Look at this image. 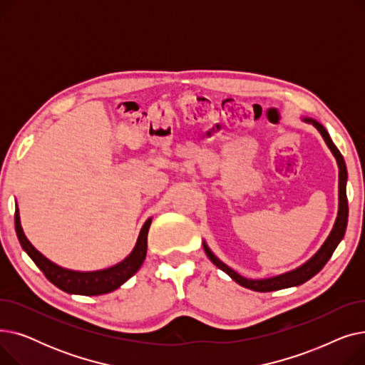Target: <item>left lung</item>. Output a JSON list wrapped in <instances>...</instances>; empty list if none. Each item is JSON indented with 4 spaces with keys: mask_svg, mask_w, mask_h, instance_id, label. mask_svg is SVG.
<instances>
[{
    "mask_svg": "<svg viewBox=\"0 0 365 365\" xmlns=\"http://www.w3.org/2000/svg\"><path fill=\"white\" fill-rule=\"evenodd\" d=\"M303 120L306 123L312 124L321 133L322 139L325 140V143H327V146L330 148L331 153L337 161V165H339V212H337V219L334 222V226L331 229L329 238L325 240L322 247L308 262L303 263L302 266L296 267V269H293L290 272H285V274H281V275H277V277H272V278H264V279H248V278L241 277L238 272H235L227 264H225L222 260H219L213 255V252L207 247V244L204 241L202 245H204V250H205V255L208 256V259L212 260L219 267V269H222L223 272H226L229 277H231L235 282L245 287V289L266 293V292L289 289V287H296V285H300V284L306 282L308 279H311L312 277H315L325 266V263L330 260V257L333 256V253L336 250V247L339 245V242L341 241V238L344 235V231H346V225H348V197H346L348 171H346V164H344L341 153L339 152V149L333 143L330 134L327 133V130L324 128V125L319 124L318 121L312 120V118H303Z\"/></svg>",
    "mask_w": 365,
    "mask_h": 365,
    "instance_id": "obj_1",
    "label": "left lung"
}]
</instances>
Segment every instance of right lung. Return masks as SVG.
<instances>
[{
	"mask_svg": "<svg viewBox=\"0 0 365 365\" xmlns=\"http://www.w3.org/2000/svg\"><path fill=\"white\" fill-rule=\"evenodd\" d=\"M152 219H148L140 229V234L138 238L136 245H134L130 256H127L123 262L115 264L108 269L102 271H93V272H78L65 269V267L57 266L56 263L50 262L44 257L36 248L28 241L24 234V229L21 225V216H19V210L16 208L14 213V227L16 234L21 242L24 250L28 256L34 260V263L40 267L41 272L46 278L54 284L57 289H61L71 294H83V296H99L106 294L113 290H117L120 285H123L128 278L139 271L148 250V231L150 226Z\"/></svg>",
	"mask_w": 365,
	"mask_h": 365,
	"instance_id": "1",
	"label": "right lung"
}]
</instances>
